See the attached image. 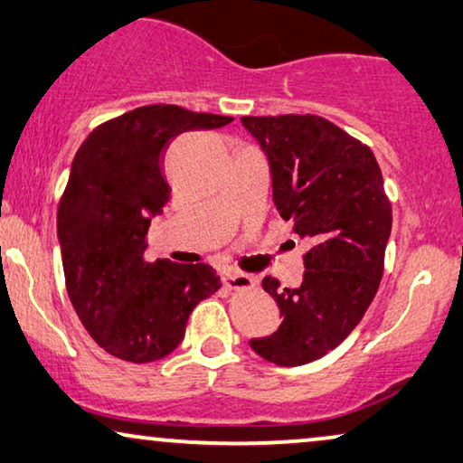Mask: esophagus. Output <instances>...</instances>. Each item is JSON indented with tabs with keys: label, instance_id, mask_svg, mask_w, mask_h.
Here are the masks:
<instances>
[{
	"label": "esophagus",
	"instance_id": "34e87169",
	"mask_svg": "<svg viewBox=\"0 0 463 463\" xmlns=\"http://www.w3.org/2000/svg\"><path fill=\"white\" fill-rule=\"evenodd\" d=\"M224 285L229 289H250V288H256L258 279L251 275H245V272H229V275L224 277Z\"/></svg>",
	"mask_w": 463,
	"mask_h": 463
}]
</instances>
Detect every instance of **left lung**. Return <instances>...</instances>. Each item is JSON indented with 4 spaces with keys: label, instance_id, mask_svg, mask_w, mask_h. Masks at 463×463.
Listing matches in <instances>:
<instances>
[{
    "label": "left lung",
    "instance_id": "obj_1",
    "mask_svg": "<svg viewBox=\"0 0 463 463\" xmlns=\"http://www.w3.org/2000/svg\"><path fill=\"white\" fill-rule=\"evenodd\" d=\"M241 123L269 157L279 213L310 247L299 288L283 289L264 277L283 323L250 346L266 361L298 367L340 346L373 302L392 205L373 151L335 123L318 115L241 117Z\"/></svg>",
    "mask_w": 463,
    "mask_h": 463
}]
</instances>
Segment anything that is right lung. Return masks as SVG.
<instances>
[{
	"label": "right lung",
	"instance_id": "add662e5",
	"mask_svg": "<svg viewBox=\"0 0 463 463\" xmlns=\"http://www.w3.org/2000/svg\"><path fill=\"white\" fill-rule=\"evenodd\" d=\"M232 117L148 104L90 132L58 203L64 283L71 304L109 354L151 363L178 348L201 299L220 289L207 264L146 262L151 218L169 201L164 151L188 129H216Z\"/></svg>",
	"mask_w": 463,
	"mask_h": 463
}]
</instances>
